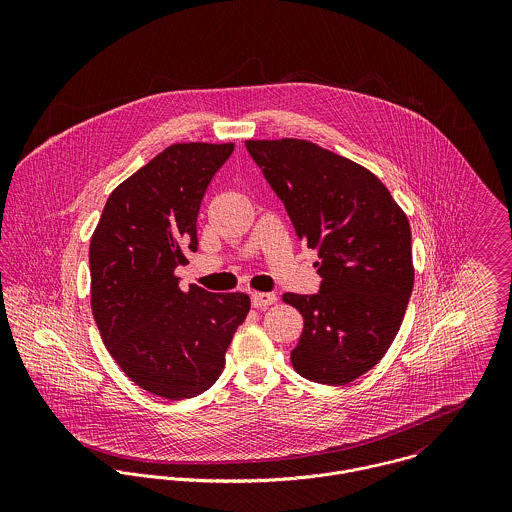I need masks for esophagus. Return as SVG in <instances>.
<instances>
[{
	"label": "esophagus",
	"mask_w": 512,
	"mask_h": 512,
	"mask_svg": "<svg viewBox=\"0 0 512 512\" xmlns=\"http://www.w3.org/2000/svg\"><path fill=\"white\" fill-rule=\"evenodd\" d=\"M276 301H278L276 293H252V305L258 307V309H264V307H268V305H272V303H276Z\"/></svg>",
	"instance_id": "1"
}]
</instances>
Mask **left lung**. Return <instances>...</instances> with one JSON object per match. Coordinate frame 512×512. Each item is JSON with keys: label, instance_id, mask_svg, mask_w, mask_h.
Listing matches in <instances>:
<instances>
[{"label": "left lung", "instance_id": "left-lung-1", "mask_svg": "<svg viewBox=\"0 0 512 512\" xmlns=\"http://www.w3.org/2000/svg\"><path fill=\"white\" fill-rule=\"evenodd\" d=\"M246 149L319 256V292L284 293L303 317L293 368L319 384L353 382L402 325L414 288L410 222L380 179L347 157L293 138Z\"/></svg>", "mask_w": 512, "mask_h": 512}]
</instances>
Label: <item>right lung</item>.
<instances>
[{"label": "right lung", "mask_w": 512, "mask_h": 512, "mask_svg": "<svg viewBox=\"0 0 512 512\" xmlns=\"http://www.w3.org/2000/svg\"><path fill=\"white\" fill-rule=\"evenodd\" d=\"M234 144H173L118 185L90 240V305L112 359L147 392L209 390L250 311L246 293L181 292L175 268L197 252L205 191Z\"/></svg>", "instance_id": "1"}]
</instances>
